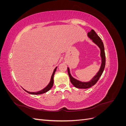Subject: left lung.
Returning <instances> with one entry per match:
<instances>
[{
  "instance_id": "1",
  "label": "left lung",
  "mask_w": 126,
  "mask_h": 126,
  "mask_svg": "<svg viewBox=\"0 0 126 126\" xmlns=\"http://www.w3.org/2000/svg\"><path fill=\"white\" fill-rule=\"evenodd\" d=\"M88 36L91 40H93V41L94 43L96 44L100 49V56L101 57L102 62L101 65L99 70L97 72L96 75L92 79V80H91L89 82H81L72 77L70 73L69 68L68 67V73L69 76L70 82H71L72 85H73L75 87L77 88L87 89L89 88H90L91 87L94 85L98 81L99 79L101 77L102 72L104 70L105 67L106 56L105 52V48L104 44H103L101 38L98 36L96 32H95L94 30L93 29H91V31L88 33Z\"/></svg>"
}]
</instances>
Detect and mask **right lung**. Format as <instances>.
I'll use <instances>...</instances> for the list:
<instances>
[{
	"instance_id": "obj_1",
	"label": "right lung",
	"mask_w": 126,
	"mask_h": 126,
	"mask_svg": "<svg viewBox=\"0 0 126 126\" xmlns=\"http://www.w3.org/2000/svg\"><path fill=\"white\" fill-rule=\"evenodd\" d=\"M56 69H57V67L55 69L54 72H53L52 75L51 77V80H50V82H49V83L47 85V86L46 87H45V88L43 89V90H40L39 91H38V92H36V93H35V92H33V93L29 92V91H26L25 89L24 90L26 91V92H27L28 93H29L30 94H44V93H45L47 92L48 91H49V90H50L51 88V87L53 86V84H54V76L55 73V72H56Z\"/></svg>"
}]
</instances>
